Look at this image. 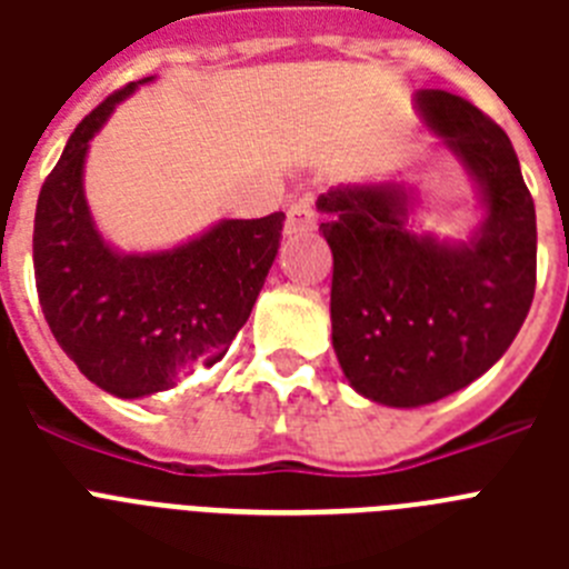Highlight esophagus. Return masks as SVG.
<instances>
[{
  "mask_svg": "<svg viewBox=\"0 0 569 569\" xmlns=\"http://www.w3.org/2000/svg\"><path fill=\"white\" fill-rule=\"evenodd\" d=\"M316 230V202L310 196H301L299 202L290 204L288 222H284V233L288 236H301Z\"/></svg>",
  "mask_w": 569,
  "mask_h": 569,
  "instance_id": "esophagus-1",
  "label": "esophagus"
}]
</instances>
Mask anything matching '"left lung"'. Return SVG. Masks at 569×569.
<instances>
[{"label": "left lung", "instance_id": "obj_1", "mask_svg": "<svg viewBox=\"0 0 569 569\" xmlns=\"http://www.w3.org/2000/svg\"><path fill=\"white\" fill-rule=\"evenodd\" d=\"M416 113L479 190L485 216L467 239L416 228L421 199L399 179L319 196L341 373L365 399L407 410L487 373L536 293V208L507 133L447 90H419Z\"/></svg>", "mask_w": 569, "mask_h": 569}]
</instances>
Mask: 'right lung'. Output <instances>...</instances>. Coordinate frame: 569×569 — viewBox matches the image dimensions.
Returning a JSON list of instances; mask_svg holds the SVG:
<instances>
[{"label":"right lung","mask_w":569,"mask_h":569,"mask_svg":"<svg viewBox=\"0 0 569 569\" xmlns=\"http://www.w3.org/2000/svg\"><path fill=\"white\" fill-rule=\"evenodd\" d=\"M116 90L70 133L33 219V273L50 333L104 393L144 399L228 353L279 253L284 213L222 219L168 250L124 253L84 199L90 139L139 84Z\"/></svg>","instance_id":"right-lung-1"}]
</instances>
